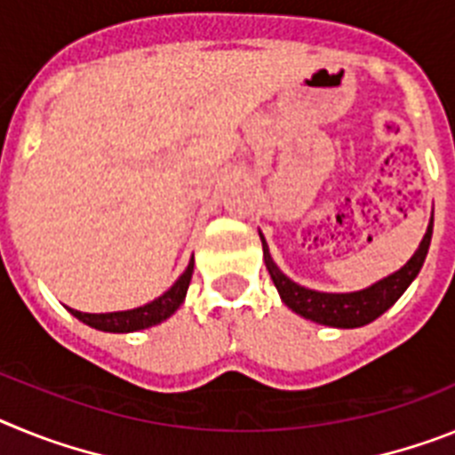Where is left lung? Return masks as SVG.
<instances>
[{
  "instance_id": "obj_1",
  "label": "left lung",
  "mask_w": 455,
  "mask_h": 455,
  "mask_svg": "<svg viewBox=\"0 0 455 455\" xmlns=\"http://www.w3.org/2000/svg\"><path fill=\"white\" fill-rule=\"evenodd\" d=\"M430 238H433V220H430L428 231H426L424 240L419 244V250L414 251L412 259L401 270L385 276V279H380L373 286L364 288V291H357V293H318V291H311V288H304L299 283L291 282L275 266V260H272L270 250H267V243L263 240V235H260V243H263V260H266V267L270 272L276 291L282 295L283 304H288L295 314L304 315L309 321L330 327H343L346 330V327H362L366 323L375 321L378 315L385 314L405 293V288L412 283V279L419 275L421 266H424L426 254H428L430 247Z\"/></svg>"
}]
</instances>
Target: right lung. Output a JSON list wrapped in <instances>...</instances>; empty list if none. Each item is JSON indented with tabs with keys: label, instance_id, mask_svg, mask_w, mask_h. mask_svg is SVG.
Returning a JSON list of instances; mask_svg holds the SVG:
<instances>
[{
	"label": "right lung",
	"instance_id": "right-lung-1",
	"mask_svg": "<svg viewBox=\"0 0 455 455\" xmlns=\"http://www.w3.org/2000/svg\"><path fill=\"white\" fill-rule=\"evenodd\" d=\"M192 272H195V259L189 260L188 270L179 276V282L169 288L167 293L160 295L153 302L144 304L140 309L130 311H114V314H82V311L70 309V314L75 318H80L82 323H86L89 327H96L102 331H137L146 330V327L157 325V323L167 321L173 311L179 309L183 304L185 293H188L189 279H192Z\"/></svg>",
	"mask_w": 455,
	"mask_h": 455
}]
</instances>
